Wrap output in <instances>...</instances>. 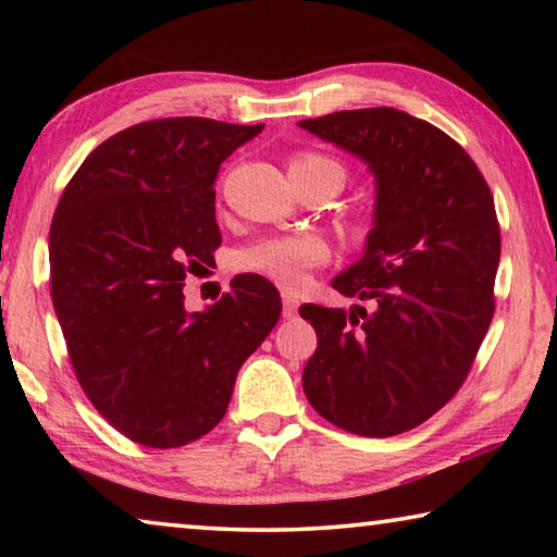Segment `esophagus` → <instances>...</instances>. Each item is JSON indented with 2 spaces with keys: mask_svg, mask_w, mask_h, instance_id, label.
Returning a JSON list of instances; mask_svg holds the SVG:
<instances>
[{
  "mask_svg": "<svg viewBox=\"0 0 557 557\" xmlns=\"http://www.w3.org/2000/svg\"><path fill=\"white\" fill-rule=\"evenodd\" d=\"M297 307H299V299L295 295H289V292H285V295H282V314L287 319H295Z\"/></svg>",
  "mask_w": 557,
  "mask_h": 557,
  "instance_id": "1",
  "label": "esophagus"
}]
</instances>
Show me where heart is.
Segmentation results:
<instances>
[{"label": "heart", "instance_id": "b5f03b06", "mask_svg": "<svg viewBox=\"0 0 557 557\" xmlns=\"http://www.w3.org/2000/svg\"><path fill=\"white\" fill-rule=\"evenodd\" d=\"M292 176L295 178H332L342 188L346 182V169L338 159L322 152H299L292 159ZM363 228V221L358 223ZM332 260V248L314 233L270 235L238 252V268L256 272L285 289H297L307 282V275Z\"/></svg>", "mask_w": 557, "mask_h": 557}]
</instances>
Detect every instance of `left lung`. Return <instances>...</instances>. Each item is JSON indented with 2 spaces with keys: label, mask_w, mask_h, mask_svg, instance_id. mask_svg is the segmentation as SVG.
Masks as SVG:
<instances>
[{
  "label": "left lung",
  "mask_w": 557,
  "mask_h": 557,
  "mask_svg": "<svg viewBox=\"0 0 557 557\" xmlns=\"http://www.w3.org/2000/svg\"><path fill=\"white\" fill-rule=\"evenodd\" d=\"M299 125L369 162L379 184L363 258L334 280L371 309L299 307L317 332L307 400L354 435H400L455 398L492 324L502 258L492 188L455 139L403 110Z\"/></svg>",
  "instance_id": "1"
}]
</instances>
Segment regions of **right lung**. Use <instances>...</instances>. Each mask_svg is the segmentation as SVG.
<instances>
[{
	"label": "right lung",
	"mask_w": 557,
	"mask_h": 557,
	"mask_svg": "<svg viewBox=\"0 0 557 557\" xmlns=\"http://www.w3.org/2000/svg\"><path fill=\"white\" fill-rule=\"evenodd\" d=\"M262 125L139 122L98 145L55 206L51 297L83 393L145 447H182L228 410L240 366L282 314L275 285L238 275L188 314L186 272L221 245L215 174Z\"/></svg>",
	"instance_id": "right-lung-1"
}]
</instances>
